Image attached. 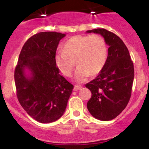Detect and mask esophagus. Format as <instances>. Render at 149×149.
<instances>
[{
	"label": "esophagus",
	"instance_id": "34e87169",
	"mask_svg": "<svg viewBox=\"0 0 149 149\" xmlns=\"http://www.w3.org/2000/svg\"><path fill=\"white\" fill-rule=\"evenodd\" d=\"M81 88H82L81 86H78V85H75L74 88H73V90H74V91H78V90H80Z\"/></svg>",
	"mask_w": 149,
	"mask_h": 149
}]
</instances>
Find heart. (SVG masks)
I'll use <instances>...</instances> for the list:
<instances>
[{
	"mask_svg": "<svg viewBox=\"0 0 149 149\" xmlns=\"http://www.w3.org/2000/svg\"><path fill=\"white\" fill-rule=\"evenodd\" d=\"M108 48L105 40L100 35L75 36L64 45V50L55 54L54 61L57 69L65 76H71L78 65L75 79L79 83L91 76L100 73L107 62Z\"/></svg>",
	"mask_w": 149,
	"mask_h": 149,
	"instance_id": "heart-1",
	"label": "heart"
}]
</instances>
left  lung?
Segmentation results:
<instances>
[{
	"instance_id": "left-lung-1",
	"label": "left lung",
	"mask_w": 149,
	"mask_h": 149,
	"mask_svg": "<svg viewBox=\"0 0 149 149\" xmlns=\"http://www.w3.org/2000/svg\"><path fill=\"white\" fill-rule=\"evenodd\" d=\"M86 32L100 34L109 45L104 69L85 85L92 92L87 107L95 118L111 120L117 117L129 102L134 77V65L126 45L115 33L104 29Z\"/></svg>"
}]
</instances>
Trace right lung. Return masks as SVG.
<instances>
[{
	"instance_id": "1",
	"label": "right lung",
	"mask_w": 149,
	"mask_h": 149,
	"mask_svg": "<svg viewBox=\"0 0 149 149\" xmlns=\"http://www.w3.org/2000/svg\"><path fill=\"white\" fill-rule=\"evenodd\" d=\"M66 34L40 32L27 40L15 70L17 96L24 111L38 122L49 123L64 114L73 85L59 74L54 56Z\"/></svg>"
}]
</instances>
